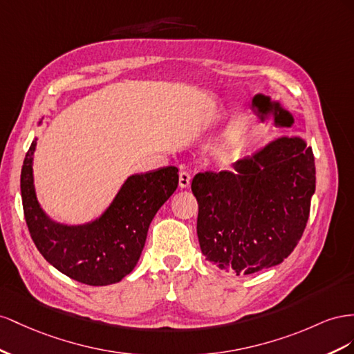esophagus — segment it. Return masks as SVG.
Listing matches in <instances>:
<instances>
[{"label":"esophagus","instance_id":"esophagus-1","mask_svg":"<svg viewBox=\"0 0 354 354\" xmlns=\"http://www.w3.org/2000/svg\"><path fill=\"white\" fill-rule=\"evenodd\" d=\"M191 184V175L188 171H180L179 174V187L180 188H187Z\"/></svg>","mask_w":354,"mask_h":354}]
</instances>
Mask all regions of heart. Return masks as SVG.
<instances>
[{
	"label": "heart",
	"mask_w": 354,
	"mask_h": 354,
	"mask_svg": "<svg viewBox=\"0 0 354 354\" xmlns=\"http://www.w3.org/2000/svg\"><path fill=\"white\" fill-rule=\"evenodd\" d=\"M237 156V149L234 147H227L222 151V157L224 158H234Z\"/></svg>",
	"instance_id": "heart-1"
}]
</instances>
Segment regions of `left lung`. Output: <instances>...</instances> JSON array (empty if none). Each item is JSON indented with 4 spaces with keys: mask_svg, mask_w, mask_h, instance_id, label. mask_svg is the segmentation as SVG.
<instances>
[{
    "mask_svg": "<svg viewBox=\"0 0 354 354\" xmlns=\"http://www.w3.org/2000/svg\"><path fill=\"white\" fill-rule=\"evenodd\" d=\"M197 236L206 259L236 274L280 264L304 233L316 167L301 138H279L234 171L197 174Z\"/></svg>",
    "mask_w": 354,
    "mask_h": 354,
    "instance_id": "1",
    "label": "left lung"
}]
</instances>
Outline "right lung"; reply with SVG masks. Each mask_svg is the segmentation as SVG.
<instances>
[{
  "mask_svg": "<svg viewBox=\"0 0 354 354\" xmlns=\"http://www.w3.org/2000/svg\"><path fill=\"white\" fill-rule=\"evenodd\" d=\"M35 145L37 139L24 160L20 193L29 234L39 254L80 283H117L136 267L151 221L178 187V169L166 166L129 176L102 216L84 225H64L50 219L37 200Z\"/></svg>",
  "mask_w": 354,
  "mask_h": 354,
  "instance_id": "1",
  "label": "right lung"
}]
</instances>
